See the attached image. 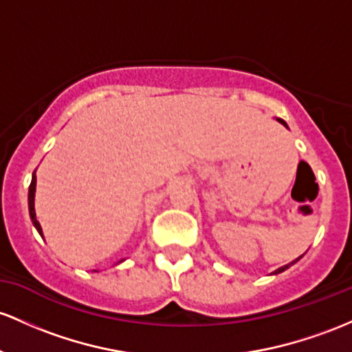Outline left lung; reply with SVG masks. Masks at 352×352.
Masks as SVG:
<instances>
[{
  "mask_svg": "<svg viewBox=\"0 0 352 352\" xmlns=\"http://www.w3.org/2000/svg\"><path fill=\"white\" fill-rule=\"evenodd\" d=\"M276 120H277V122H279V123H283V125L285 126V129H289V126H287V123H285L283 118H276ZM300 257H302V256H300ZM300 257H297V258H296V261L289 262V264H285V265H283V267H279V269H277V270H274V272H272V274H280V272H284V270H285V269H289V267H291V265H294V264H296V262H297V261H299V258H300Z\"/></svg>",
  "mask_w": 352,
  "mask_h": 352,
  "instance_id": "obj_1",
  "label": "left lung"
}]
</instances>
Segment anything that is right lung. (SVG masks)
I'll return each mask as SVG.
<instances>
[{"label": "right lung", "instance_id": "1", "mask_svg": "<svg viewBox=\"0 0 352 352\" xmlns=\"http://www.w3.org/2000/svg\"><path fill=\"white\" fill-rule=\"evenodd\" d=\"M34 173H36V170L33 172L32 184H30V188H28V208H30V217H32L34 229H36L38 234L43 237V230H41L40 222L36 220V212H34V192H36V175H34ZM120 262H123V261H120Z\"/></svg>", "mask_w": 352, "mask_h": 352}]
</instances>
